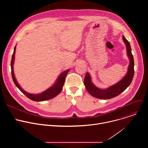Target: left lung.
I'll use <instances>...</instances> for the list:
<instances>
[{"mask_svg": "<svg viewBox=\"0 0 148 148\" xmlns=\"http://www.w3.org/2000/svg\"><path fill=\"white\" fill-rule=\"evenodd\" d=\"M122 39L125 44L127 56L130 60L128 71L126 75L118 82L106 89H101L96 87L91 81V78L88 73H87L84 79V83L87 91L94 97L107 99L115 97L124 91L130 85L134 75V57L131 52V47L129 41L122 36Z\"/></svg>", "mask_w": 148, "mask_h": 148, "instance_id": "left-lung-1", "label": "left lung"}]
</instances>
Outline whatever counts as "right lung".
<instances>
[{"label": "right lung", "instance_id": "obj_1", "mask_svg": "<svg viewBox=\"0 0 148 148\" xmlns=\"http://www.w3.org/2000/svg\"><path fill=\"white\" fill-rule=\"evenodd\" d=\"M16 46L14 47L13 54L12 55V61H11V70H12V78L13 80L14 83L15 84L16 86L20 90V91L23 92L26 97H27L29 99L34 101H43L46 100H49L50 99H52L56 97L57 95H58L60 92L61 91L63 86L65 82V79L66 77V75L69 71H70L69 69L63 71L61 73L58 77L57 78L56 82L54 83V85L48 88L47 90H45V91L41 92L40 94H32L30 93H29L26 91H25L22 87L20 86L18 83L17 82L16 79L15 78L14 71H13V64H14V55H15V51H16Z\"/></svg>", "mask_w": 148, "mask_h": 148}]
</instances>
